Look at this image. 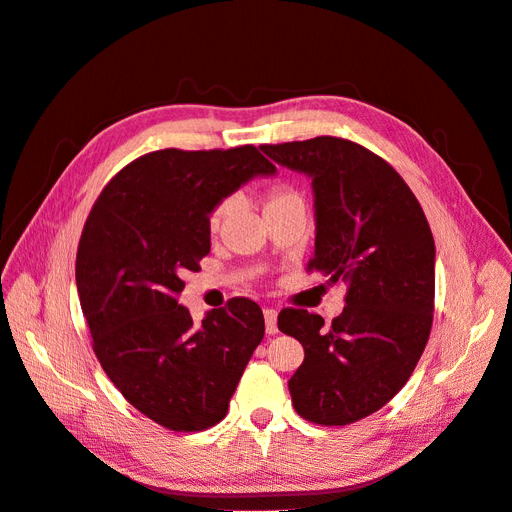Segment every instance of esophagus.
Instances as JSON below:
<instances>
[{
    "instance_id": "esophagus-1",
    "label": "esophagus",
    "mask_w": 512,
    "mask_h": 512,
    "mask_svg": "<svg viewBox=\"0 0 512 512\" xmlns=\"http://www.w3.org/2000/svg\"><path fill=\"white\" fill-rule=\"evenodd\" d=\"M265 327H267L269 335L277 333V309L265 307Z\"/></svg>"
}]
</instances>
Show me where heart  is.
<instances>
[{
  "instance_id": "1",
  "label": "heart",
  "mask_w": 512,
  "mask_h": 512,
  "mask_svg": "<svg viewBox=\"0 0 512 512\" xmlns=\"http://www.w3.org/2000/svg\"><path fill=\"white\" fill-rule=\"evenodd\" d=\"M290 203H303V196L292 188V185H273V188L267 190L265 194V213L273 211V209H280L284 205H290ZM232 211V198H222L215 203L211 209H209V215H207V228L209 232H220V228L224 226L226 218Z\"/></svg>"
}]
</instances>
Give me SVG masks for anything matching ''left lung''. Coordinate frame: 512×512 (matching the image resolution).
<instances>
[{"mask_svg":"<svg viewBox=\"0 0 512 512\" xmlns=\"http://www.w3.org/2000/svg\"><path fill=\"white\" fill-rule=\"evenodd\" d=\"M260 149L312 177L316 254L307 271L346 284V307L331 327L307 309L277 316L280 331L305 350L288 380L292 406L316 425L356 423L404 389L427 346L436 299L429 222L397 170L348 138Z\"/></svg>","mask_w":512,"mask_h":512,"instance_id":"obj_1","label":"left lung"}]
</instances>
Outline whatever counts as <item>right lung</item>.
<instances>
[{
  "label": "right lung",
  "instance_id": "add662e5",
  "mask_svg": "<svg viewBox=\"0 0 512 512\" xmlns=\"http://www.w3.org/2000/svg\"><path fill=\"white\" fill-rule=\"evenodd\" d=\"M275 166L254 145L145 153L106 183L76 250V288L102 369L170 431H205L228 412L265 337L256 301L235 297L196 324L177 303L209 254V209Z\"/></svg>",
  "mask_w": 512,
  "mask_h": 512
}]
</instances>
